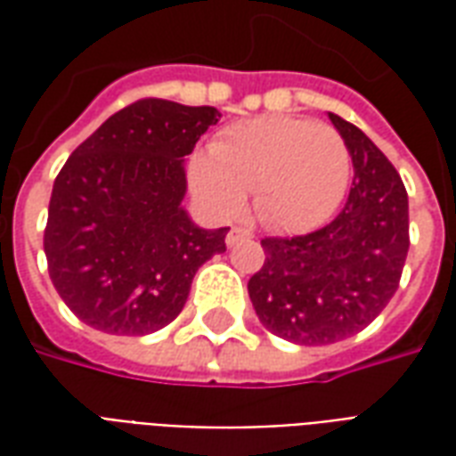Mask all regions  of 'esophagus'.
I'll return each mask as SVG.
<instances>
[{"mask_svg":"<svg viewBox=\"0 0 456 456\" xmlns=\"http://www.w3.org/2000/svg\"><path fill=\"white\" fill-rule=\"evenodd\" d=\"M251 232L248 229H241V227H232L227 232V247H237L241 241H251Z\"/></svg>","mask_w":456,"mask_h":456,"instance_id":"34e87169","label":"esophagus"}]
</instances>
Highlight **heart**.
I'll use <instances>...</instances> for the list:
<instances>
[{
    "label": "heart",
    "mask_w": 456,
    "mask_h": 456,
    "mask_svg": "<svg viewBox=\"0 0 456 456\" xmlns=\"http://www.w3.org/2000/svg\"><path fill=\"white\" fill-rule=\"evenodd\" d=\"M190 188L219 219L241 215L254 192L256 217L278 232H310L342 202L352 156L339 131L303 117L237 121L190 160Z\"/></svg>",
    "instance_id": "heart-1"
}]
</instances>
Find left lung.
Instances as JSON below:
<instances>
[{"instance_id": "obj_1", "label": "left lung", "mask_w": 456, "mask_h": 456, "mask_svg": "<svg viewBox=\"0 0 456 456\" xmlns=\"http://www.w3.org/2000/svg\"><path fill=\"white\" fill-rule=\"evenodd\" d=\"M349 149L354 183L344 209L303 237H266L248 278L261 325L288 342L332 344L371 325L398 290L411 237L398 170L359 126L330 112Z\"/></svg>"}]
</instances>
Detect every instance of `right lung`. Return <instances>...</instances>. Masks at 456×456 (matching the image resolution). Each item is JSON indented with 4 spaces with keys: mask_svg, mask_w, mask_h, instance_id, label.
Here are the masks:
<instances>
[{
    "mask_svg": "<svg viewBox=\"0 0 456 456\" xmlns=\"http://www.w3.org/2000/svg\"><path fill=\"white\" fill-rule=\"evenodd\" d=\"M215 107L139 100L85 139L58 173L44 251L58 296L107 335H151L185 305L198 268L227 251V227L183 208L185 156Z\"/></svg>",
    "mask_w": 456,
    "mask_h": 456,
    "instance_id": "add662e5",
    "label": "right lung"
}]
</instances>
